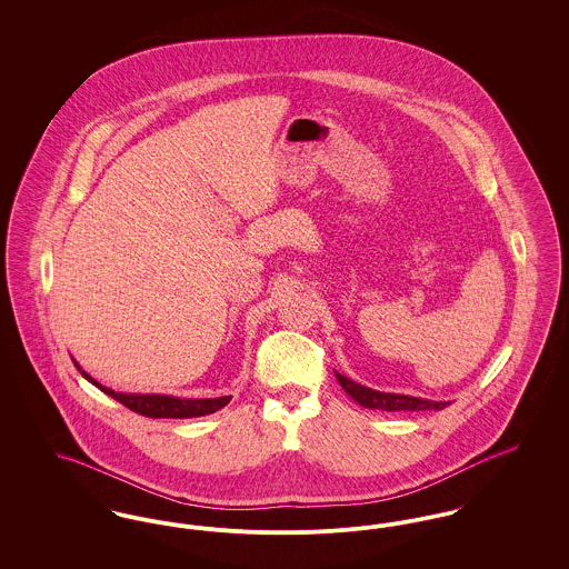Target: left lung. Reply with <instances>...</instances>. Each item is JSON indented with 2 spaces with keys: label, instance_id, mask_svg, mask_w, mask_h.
<instances>
[{
  "label": "left lung",
  "instance_id": "1",
  "mask_svg": "<svg viewBox=\"0 0 569 569\" xmlns=\"http://www.w3.org/2000/svg\"><path fill=\"white\" fill-rule=\"evenodd\" d=\"M341 388L352 397L358 406L367 409H381V411H425V409H443L450 403L446 401H431V399H418V397H407V395H390V392H379L373 388L360 386L350 378L335 373Z\"/></svg>",
  "mask_w": 569,
  "mask_h": 569
}]
</instances>
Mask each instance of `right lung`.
<instances>
[{"mask_svg":"<svg viewBox=\"0 0 569 569\" xmlns=\"http://www.w3.org/2000/svg\"><path fill=\"white\" fill-rule=\"evenodd\" d=\"M77 369L81 371L82 378L89 379L93 386H98L104 395L119 401L121 406L132 409L136 413L144 418H198L213 413L217 409L228 406L230 397H219V399H179V397H168V395H126V392H114L100 381L84 373L79 362H74Z\"/></svg>","mask_w":569,"mask_h":569,"instance_id":"1","label":"right lung"}]
</instances>
